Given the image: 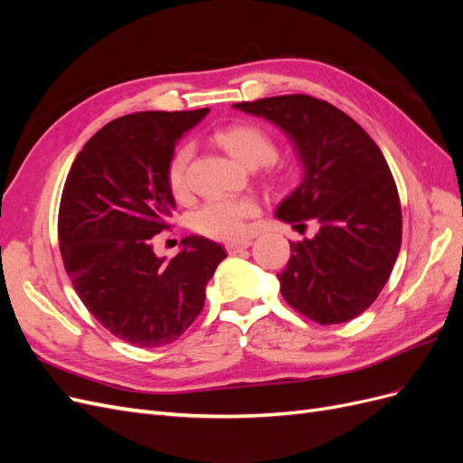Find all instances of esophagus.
I'll list each match as a JSON object with an SVG mask.
<instances>
[{
  "label": "esophagus",
  "instance_id": "34e87169",
  "mask_svg": "<svg viewBox=\"0 0 463 463\" xmlns=\"http://www.w3.org/2000/svg\"><path fill=\"white\" fill-rule=\"evenodd\" d=\"M250 245H253V241H250V240L232 241V243H226V250H228L230 255H235V253H240V250H243V249H249Z\"/></svg>",
  "mask_w": 463,
  "mask_h": 463
}]
</instances>
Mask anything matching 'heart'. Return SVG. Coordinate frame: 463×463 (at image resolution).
<instances>
[{
  "label": "heart",
  "instance_id": "obj_1",
  "mask_svg": "<svg viewBox=\"0 0 463 463\" xmlns=\"http://www.w3.org/2000/svg\"><path fill=\"white\" fill-rule=\"evenodd\" d=\"M218 143L232 158L247 167L270 164L276 158L272 138L255 125H235L216 135ZM191 158V145H181L167 162V185L174 194L185 193V170ZM259 213L253 199L216 197L206 201L193 214V226L197 232L214 240H240L247 232V222Z\"/></svg>",
  "mask_w": 463,
  "mask_h": 463
}]
</instances>
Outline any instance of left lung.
<instances>
[{
    "label": "left lung",
    "mask_w": 463,
    "mask_h": 463,
    "mask_svg": "<svg viewBox=\"0 0 463 463\" xmlns=\"http://www.w3.org/2000/svg\"><path fill=\"white\" fill-rule=\"evenodd\" d=\"M233 108L276 125L303 170L276 218L318 222L313 240L289 243L278 274L284 299L320 325L355 318L383 291L402 245L398 189L381 148L342 109L307 94Z\"/></svg>",
    "instance_id": "1"
}]
</instances>
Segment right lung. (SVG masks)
Returning <instances> with one entry per match:
<instances>
[{
	"label": "right lung",
	"instance_id": "add662e5",
	"mask_svg": "<svg viewBox=\"0 0 463 463\" xmlns=\"http://www.w3.org/2000/svg\"><path fill=\"white\" fill-rule=\"evenodd\" d=\"M208 111H137L109 121L65 181L58 220L65 270L92 317L138 347L172 344L191 326L226 259L201 235L185 237L170 260L154 253V235L175 210L167 162Z\"/></svg>",
	"mask_w": 463,
	"mask_h": 463
}]
</instances>
